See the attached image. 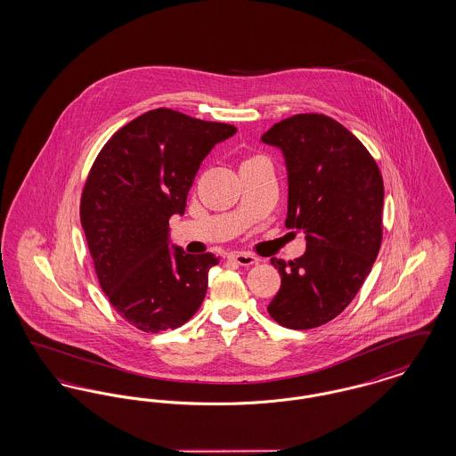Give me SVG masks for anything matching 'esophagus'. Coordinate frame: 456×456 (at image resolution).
Here are the masks:
<instances>
[{"mask_svg":"<svg viewBox=\"0 0 456 456\" xmlns=\"http://www.w3.org/2000/svg\"><path fill=\"white\" fill-rule=\"evenodd\" d=\"M232 260L236 261L240 266H251V265H256V263H258V258H256L255 255L242 253V251L232 253Z\"/></svg>","mask_w":456,"mask_h":456,"instance_id":"obj_1","label":"esophagus"}]
</instances>
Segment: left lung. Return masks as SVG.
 <instances>
[{"label":"left lung","instance_id":"obj_1","mask_svg":"<svg viewBox=\"0 0 456 456\" xmlns=\"http://www.w3.org/2000/svg\"><path fill=\"white\" fill-rule=\"evenodd\" d=\"M261 140L283 152L285 225L305 234L301 258H272L282 287L268 313L290 330L325 325L352 303L379 253L383 177L361 140L325 114L290 116Z\"/></svg>","mask_w":456,"mask_h":456}]
</instances>
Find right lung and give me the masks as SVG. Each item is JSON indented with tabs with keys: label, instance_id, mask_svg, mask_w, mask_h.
Wrapping results in <instances>:
<instances>
[{
	"label": "right lung",
	"instance_id": "right-lung-1",
	"mask_svg": "<svg viewBox=\"0 0 456 456\" xmlns=\"http://www.w3.org/2000/svg\"><path fill=\"white\" fill-rule=\"evenodd\" d=\"M236 126L173 109L149 110L116 131L95 157L80 220L99 283L130 325L159 333L184 325L203 303L212 253L169 249L201 160Z\"/></svg>",
	"mask_w": 456,
	"mask_h": 456
}]
</instances>
